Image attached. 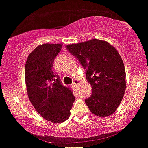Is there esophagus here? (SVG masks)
Returning <instances> with one entry per match:
<instances>
[{"mask_svg":"<svg viewBox=\"0 0 148 148\" xmlns=\"http://www.w3.org/2000/svg\"><path fill=\"white\" fill-rule=\"evenodd\" d=\"M79 83H80V82L79 81L78 79H75L74 81V82H73L72 84H73V86H74V87L77 88H77H78V85H79Z\"/></svg>","mask_w":148,"mask_h":148,"instance_id":"34e87169","label":"esophagus"}]
</instances>
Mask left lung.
I'll use <instances>...</instances> for the list:
<instances>
[{
	"mask_svg": "<svg viewBox=\"0 0 148 148\" xmlns=\"http://www.w3.org/2000/svg\"><path fill=\"white\" fill-rule=\"evenodd\" d=\"M66 49L86 69V79L92 92L85 103L91 112L100 117L112 114L126 89L125 66L117 49L107 41L95 38L68 44Z\"/></svg>",
	"mask_w": 148,
	"mask_h": 148,
	"instance_id": "obj_1",
	"label": "left lung"
}]
</instances>
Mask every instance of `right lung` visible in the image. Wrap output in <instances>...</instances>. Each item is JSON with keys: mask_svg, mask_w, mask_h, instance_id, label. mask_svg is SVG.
Returning <instances> with one entry per match:
<instances>
[{"mask_svg": "<svg viewBox=\"0 0 148 148\" xmlns=\"http://www.w3.org/2000/svg\"><path fill=\"white\" fill-rule=\"evenodd\" d=\"M62 45L44 44L28 55L25 67V82L28 99L35 110L46 120L64 122L70 116L75 97L60 82L53 70V61Z\"/></svg>", "mask_w": 148, "mask_h": 148, "instance_id": "add662e5", "label": "right lung"}]
</instances>
